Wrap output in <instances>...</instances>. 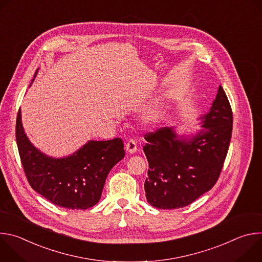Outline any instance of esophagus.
<instances>
[{
	"mask_svg": "<svg viewBox=\"0 0 262 262\" xmlns=\"http://www.w3.org/2000/svg\"><path fill=\"white\" fill-rule=\"evenodd\" d=\"M125 150L128 154H135L137 151V142L134 139H130L126 144H125Z\"/></svg>",
	"mask_w": 262,
	"mask_h": 262,
	"instance_id": "1",
	"label": "esophagus"
}]
</instances>
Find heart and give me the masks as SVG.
Instances as JSON below:
<instances>
[{
	"label": "heart",
	"mask_w": 262,
	"mask_h": 262,
	"mask_svg": "<svg viewBox=\"0 0 262 262\" xmlns=\"http://www.w3.org/2000/svg\"><path fill=\"white\" fill-rule=\"evenodd\" d=\"M159 117V113L157 112V113H155V114H152V118H158Z\"/></svg>",
	"instance_id": "obj_1"
}]
</instances>
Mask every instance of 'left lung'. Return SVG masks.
Wrapping results in <instances>:
<instances>
[{
    "label": "left lung",
    "mask_w": 262,
    "mask_h": 262,
    "mask_svg": "<svg viewBox=\"0 0 262 262\" xmlns=\"http://www.w3.org/2000/svg\"><path fill=\"white\" fill-rule=\"evenodd\" d=\"M202 129L191 138L161 127L144 136L149 169L144 183L149 204L160 209L190 205L215 184L225 162L232 134V110L219 86Z\"/></svg>",
    "instance_id": "8db88e82"
}]
</instances>
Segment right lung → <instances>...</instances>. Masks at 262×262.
Returning <instances> with one entry per match:
<instances>
[{
  "label": "right lung",
  "instance_id": "obj_1",
  "mask_svg": "<svg viewBox=\"0 0 262 262\" xmlns=\"http://www.w3.org/2000/svg\"><path fill=\"white\" fill-rule=\"evenodd\" d=\"M15 135L21 165L32 189L55 205L69 209L94 206L101 197L108 172L125 155L122 140L115 138L89 141L65 158L49 157L29 141L23 127L20 108Z\"/></svg>",
  "mask_w": 262,
  "mask_h": 262
}]
</instances>
